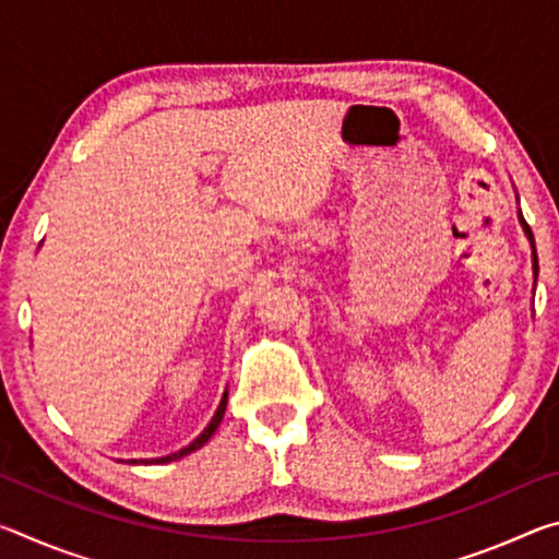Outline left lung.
<instances>
[{"mask_svg": "<svg viewBox=\"0 0 559 559\" xmlns=\"http://www.w3.org/2000/svg\"><path fill=\"white\" fill-rule=\"evenodd\" d=\"M535 249V246H533ZM533 263H535V276H537V253H533Z\"/></svg>", "mask_w": 559, "mask_h": 559, "instance_id": "left-lung-1", "label": "left lung"}]
</instances>
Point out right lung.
<instances>
[{
	"mask_svg": "<svg viewBox=\"0 0 559 559\" xmlns=\"http://www.w3.org/2000/svg\"><path fill=\"white\" fill-rule=\"evenodd\" d=\"M224 409H226V392H224V396H222V404H219V409H216V414L212 416V421H210V427H206L200 437H197L192 443H189V447H185V449H179L177 453H169V456H163V459H153V461H143V463H167V461H177V459H182V456H187V453H192V451H197V449H202L206 441L212 439V433L216 431V427H219L222 424V419H224ZM130 463H140V461H135L132 459Z\"/></svg>",
	"mask_w": 559,
	"mask_h": 559,
	"instance_id": "obj_1",
	"label": "right lung"
}]
</instances>
